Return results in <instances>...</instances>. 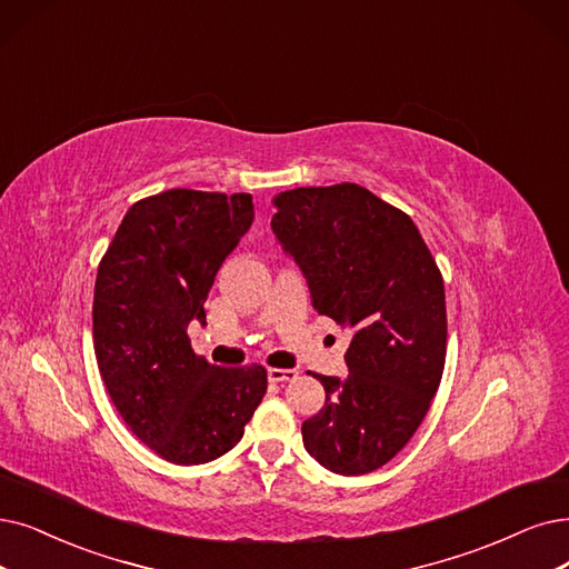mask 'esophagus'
<instances>
[{
    "label": "esophagus",
    "instance_id": "esophagus-1",
    "mask_svg": "<svg viewBox=\"0 0 569 569\" xmlns=\"http://www.w3.org/2000/svg\"><path fill=\"white\" fill-rule=\"evenodd\" d=\"M299 371L293 369H268V380L270 382H287V380H297Z\"/></svg>",
    "mask_w": 569,
    "mask_h": 569
}]
</instances>
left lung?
<instances>
[{"mask_svg":"<svg viewBox=\"0 0 569 569\" xmlns=\"http://www.w3.org/2000/svg\"><path fill=\"white\" fill-rule=\"evenodd\" d=\"M276 206L270 226L301 266L315 310L355 329L348 378L312 373L327 401L303 422V446L333 473H369L411 441L439 390L441 270L413 219L359 184L291 189Z\"/></svg>","mask_w":569,"mask_h":569,"instance_id":"8db88e82","label":"left lung"}]
</instances>
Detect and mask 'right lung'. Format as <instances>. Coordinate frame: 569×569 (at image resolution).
<instances>
[{
	"instance_id": "1",
	"label": "right lung",
	"mask_w": 569,
	"mask_h": 569,
	"mask_svg": "<svg viewBox=\"0 0 569 569\" xmlns=\"http://www.w3.org/2000/svg\"><path fill=\"white\" fill-rule=\"evenodd\" d=\"M254 219L249 193L170 189L126 212L98 268L93 346L130 431L172 465L229 452L261 403V363L221 369L193 352L217 270Z\"/></svg>"
}]
</instances>
